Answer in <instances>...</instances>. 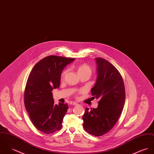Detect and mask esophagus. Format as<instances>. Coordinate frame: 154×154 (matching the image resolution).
I'll use <instances>...</instances> for the list:
<instances>
[{
  "label": "esophagus",
  "instance_id": "34e87169",
  "mask_svg": "<svg viewBox=\"0 0 154 154\" xmlns=\"http://www.w3.org/2000/svg\"><path fill=\"white\" fill-rule=\"evenodd\" d=\"M71 104H72V105H75V106H77V105H79V104L77 103L74 102H72L71 103H70Z\"/></svg>",
  "mask_w": 154,
  "mask_h": 154
}]
</instances>
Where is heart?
<instances>
[{
  "instance_id": "obj_1",
  "label": "heart",
  "mask_w": 154,
  "mask_h": 154,
  "mask_svg": "<svg viewBox=\"0 0 154 154\" xmlns=\"http://www.w3.org/2000/svg\"><path fill=\"white\" fill-rule=\"evenodd\" d=\"M77 69H78V72H79V74L82 73V72H88L91 73V69L90 68L89 66H88L86 65V64H82V65L79 66L78 67ZM67 72V70H64V71L63 72V73H62V74H61V78H62V79H63V78L65 77V75H66Z\"/></svg>"
}]
</instances>
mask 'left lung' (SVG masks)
I'll list each match as a JSON object with an SVG mask.
<instances>
[{
  "mask_svg": "<svg viewBox=\"0 0 154 154\" xmlns=\"http://www.w3.org/2000/svg\"><path fill=\"white\" fill-rule=\"evenodd\" d=\"M97 79L91 92L93 97L99 99L97 108H85L83 116V128L96 137L107 133L116 123L122 113L125 90L122 77L116 68L108 61L95 58Z\"/></svg>",
  "mask_w": 154,
  "mask_h": 154,
  "instance_id": "8db88e82",
  "label": "left lung"
}]
</instances>
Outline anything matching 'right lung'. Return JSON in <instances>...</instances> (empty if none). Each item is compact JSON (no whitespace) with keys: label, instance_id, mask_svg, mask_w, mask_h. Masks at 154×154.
Listing matches in <instances>:
<instances>
[{"label":"right lung","instance_id":"add662e5","mask_svg":"<svg viewBox=\"0 0 154 154\" xmlns=\"http://www.w3.org/2000/svg\"><path fill=\"white\" fill-rule=\"evenodd\" d=\"M74 60L48 56L36 63L29 75L24 93L25 106L35 127L44 134L62 128L68 104H55L52 91L60 87L63 70Z\"/></svg>","mask_w":154,"mask_h":154}]
</instances>
